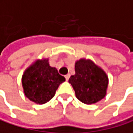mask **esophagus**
<instances>
[{
  "label": "esophagus",
  "instance_id": "34e87169",
  "mask_svg": "<svg viewBox=\"0 0 133 133\" xmlns=\"http://www.w3.org/2000/svg\"><path fill=\"white\" fill-rule=\"evenodd\" d=\"M64 77H65V79H66V81H68V80L69 79V78H70V75H69V74H67V75H66Z\"/></svg>",
  "mask_w": 133,
  "mask_h": 133
}]
</instances>
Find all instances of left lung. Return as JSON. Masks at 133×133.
Segmentation results:
<instances>
[{
    "label": "left lung",
    "mask_w": 133,
    "mask_h": 133,
    "mask_svg": "<svg viewBox=\"0 0 133 133\" xmlns=\"http://www.w3.org/2000/svg\"><path fill=\"white\" fill-rule=\"evenodd\" d=\"M75 71L76 74L70 77L69 83L72 86L78 100L91 104L105 97L108 78L103 69L90 60L80 59L76 62Z\"/></svg>",
    "instance_id": "obj_1"
}]
</instances>
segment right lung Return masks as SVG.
Returning a JSON list of instances; mask_svg holds the SVG:
<instances>
[{"instance_id": "right-lung-1", "label": "right lung", "mask_w": 133, "mask_h": 133, "mask_svg": "<svg viewBox=\"0 0 133 133\" xmlns=\"http://www.w3.org/2000/svg\"><path fill=\"white\" fill-rule=\"evenodd\" d=\"M64 81L65 78L50 66L48 59L36 61L25 71L22 78L25 97L39 104L51 100L59 85Z\"/></svg>"}]
</instances>
